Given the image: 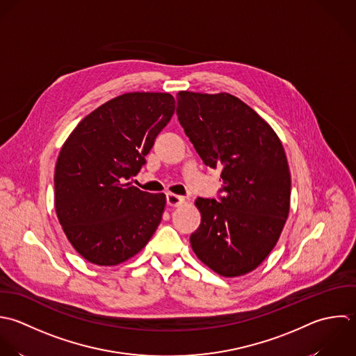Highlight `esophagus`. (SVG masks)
<instances>
[{"label":"esophagus","mask_w":356,"mask_h":356,"mask_svg":"<svg viewBox=\"0 0 356 356\" xmlns=\"http://www.w3.org/2000/svg\"><path fill=\"white\" fill-rule=\"evenodd\" d=\"M166 201H168V205H169V207H179V205H181V204L184 202V197H180V195L168 193V194H166Z\"/></svg>","instance_id":"34e87169"}]
</instances>
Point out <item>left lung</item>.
<instances>
[{
	"label": "left lung",
	"mask_w": 356,
	"mask_h": 356,
	"mask_svg": "<svg viewBox=\"0 0 356 356\" xmlns=\"http://www.w3.org/2000/svg\"><path fill=\"white\" fill-rule=\"evenodd\" d=\"M176 113L202 162L220 170L218 198L198 197L195 255L225 277L258 268L275 248L290 211L291 177L273 129L227 94L180 91Z\"/></svg>",
	"instance_id": "obj_1"
}]
</instances>
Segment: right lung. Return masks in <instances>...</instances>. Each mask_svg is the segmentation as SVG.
<instances>
[{"label":"right lung","instance_id":"add662e5","mask_svg":"<svg viewBox=\"0 0 356 356\" xmlns=\"http://www.w3.org/2000/svg\"><path fill=\"white\" fill-rule=\"evenodd\" d=\"M168 92H127L87 115L65 141L55 166V209L73 248L113 266L140 252L161 223L165 194L127 183L170 122Z\"/></svg>","mask_w":356,"mask_h":356}]
</instances>
